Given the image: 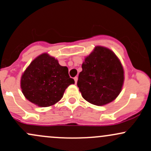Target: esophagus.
Instances as JSON below:
<instances>
[{
	"label": "esophagus",
	"mask_w": 151,
	"mask_h": 151,
	"mask_svg": "<svg viewBox=\"0 0 151 151\" xmlns=\"http://www.w3.org/2000/svg\"><path fill=\"white\" fill-rule=\"evenodd\" d=\"M74 81H75V84H77V80H78V77H74Z\"/></svg>",
	"instance_id": "1"
}]
</instances>
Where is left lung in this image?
<instances>
[{"instance_id":"1","label":"left lung","mask_w":151,"mask_h":151,"mask_svg":"<svg viewBox=\"0 0 151 151\" xmlns=\"http://www.w3.org/2000/svg\"><path fill=\"white\" fill-rule=\"evenodd\" d=\"M77 86L82 98L96 106L114 101L124 84V69L118 57L110 49L96 46L85 58Z\"/></svg>"}]
</instances>
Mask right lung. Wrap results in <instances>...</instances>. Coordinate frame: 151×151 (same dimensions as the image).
I'll return each instance as SVG.
<instances>
[{
    "mask_svg": "<svg viewBox=\"0 0 151 151\" xmlns=\"http://www.w3.org/2000/svg\"><path fill=\"white\" fill-rule=\"evenodd\" d=\"M74 84L66 66L47 53L35 58L21 78V88L25 98L40 107L53 106L62 98L65 90Z\"/></svg>",
    "mask_w": 151,
    "mask_h": 151,
    "instance_id": "obj_1",
    "label": "right lung"
}]
</instances>
